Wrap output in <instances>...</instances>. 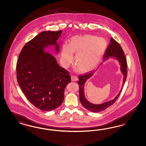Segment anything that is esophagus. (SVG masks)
<instances>
[{"mask_svg": "<svg viewBox=\"0 0 146 146\" xmlns=\"http://www.w3.org/2000/svg\"><path fill=\"white\" fill-rule=\"evenodd\" d=\"M78 77L77 76H75V75H73V76H71V80H72V81H74V82H76V81H77V80H78Z\"/></svg>", "mask_w": 146, "mask_h": 146, "instance_id": "1", "label": "esophagus"}]
</instances>
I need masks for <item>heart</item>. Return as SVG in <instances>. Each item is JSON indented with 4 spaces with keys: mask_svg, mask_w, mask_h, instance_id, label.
I'll list each match as a JSON object with an SVG mask.
<instances>
[{
    "mask_svg": "<svg viewBox=\"0 0 146 146\" xmlns=\"http://www.w3.org/2000/svg\"><path fill=\"white\" fill-rule=\"evenodd\" d=\"M107 46V40L92 35L75 36L70 44L64 42L61 47V61L64 67L69 66L75 61L82 71L91 70L96 68L102 58Z\"/></svg>",
    "mask_w": 146,
    "mask_h": 146,
    "instance_id": "1",
    "label": "heart"
}]
</instances>
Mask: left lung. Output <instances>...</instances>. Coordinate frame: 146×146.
<instances>
[{
  "mask_svg": "<svg viewBox=\"0 0 146 146\" xmlns=\"http://www.w3.org/2000/svg\"><path fill=\"white\" fill-rule=\"evenodd\" d=\"M104 61L108 58L109 57H113L116 58L118 61V62L121 64V71L123 73L124 78H123V82L122 87L125 83V80L126 79L127 74V64L126 59L124 55V52L123 50L121 47L119 45V44L113 38L110 39V44H109L108 47L106 49V51L104 52ZM95 71L93 72H89L88 74L86 75H81L79 76V81L78 82V84L79 85V100L82 104L83 105L84 107H85L86 109L89 111H91L94 113H98L104 110L105 109L108 108L109 107L113 105L117 100L119 96L121 94V90L120 91L119 93L117 94V96L113 99L109 101H107L104 102V104H93L92 103L90 102L85 97L84 94V85L86 81L89 78H90L93 73ZM122 89V88H121Z\"/></svg>",
  "mask_w": 146,
  "mask_h": 146,
  "instance_id": "8db88e82",
  "label": "left lung"
}]
</instances>
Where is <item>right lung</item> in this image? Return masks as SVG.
<instances>
[{
	"label": "right lung",
	"mask_w": 146,
	"mask_h": 146,
	"mask_svg": "<svg viewBox=\"0 0 146 146\" xmlns=\"http://www.w3.org/2000/svg\"><path fill=\"white\" fill-rule=\"evenodd\" d=\"M62 31H43L28 42L19 55L17 63L18 84L27 99L42 111L57 108L64 99V91L71 82L69 72L60 67L54 56L44 49L55 45Z\"/></svg>",
	"instance_id": "obj_1"
}]
</instances>
